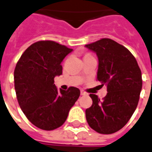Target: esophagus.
Returning a JSON list of instances; mask_svg holds the SVG:
<instances>
[{"instance_id": "1", "label": "esophagus", "mask_w": 152, "mask_h": 152, "mask_svg": "<svg viewBox=\"0 0 152 152\" xmlns=\"http://www.w3.org/2000/svg\"><path fill=\"white\" fill-rule=\"evenodd\" d=\"M80 95H88V94L86 91H80Z\"/></svg>"}]
</instances>
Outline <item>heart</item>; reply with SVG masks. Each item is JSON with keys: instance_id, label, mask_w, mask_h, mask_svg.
<instances>
[{"instance_id": "1", "label": "heart", "mask_w": 152, "mask_h": 152, "mask_svg": "<svg viewBox=\"0 0 152 152\" xmlns=\"http://www.w3.org/2000/svg\"><path fill=\"white\" fill-rule=\"evenodd\" d=\"M86 55H90V54H86Z\"/></svg>"}]
</instances>
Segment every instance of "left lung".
<instances>
[{
  "mask_svg": "<svg viewBox=\"0 0 152 152\" xmlns=\"http://www.w3.org/2000/svg\"><path fill=\"white\" fill-rule=\"evenodd\" d=\"M99 58L97 80L107 88L102 100L90 94L92 106L86 110V119L92 129L112 134L122 129L137 109L142 89L141 71L127 48L110 39L85 45Z\"/></svg>",
  "mask_w": 152,
  "mask_h": 152,
  "instance_id": "8db88e82",
  "label": "left lung"
}]
</instances>
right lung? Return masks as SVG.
I'll return each mask as SVG.
<instances>
[{
	"label": "right lung",
	"instance_id": "1",
	"mask_svg": "<svg viewBox=\"0 0 152 152\" xmlns=\"http://www.w3.org/2000/svg\"><path fill=\"white\" fill-rule=\"evenodd\" d=\"M72 51L50 40L36 42L15 65L14 83L19 105L27 119L41 129L61 126L80 97L77 88L59 91L54 84L55 76L62 74V61Z\"/></svg>",
	"mask_w": 152,
	"mask_h": 152
}]
</instances>
